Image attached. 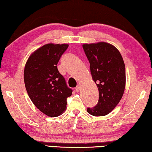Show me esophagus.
<instances>
[{
	"instance_id": "34e87169",
	"label": "esophagus",
	"mask_w": 152,
	"mask_h": 152,
	"mask_svg": "<svg viewBox=\"0 0 152 152\" xmlns=\"http://www.w3.org/2000/svg\"><path fill=\"white\" fill-rule=\"evenodd\" d=\"M75 89H76V92H79L80 91V84H78L77 86L76 87Z\"/></svg>"
}]
</instances>
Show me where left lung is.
<instances>
[{
	"label": "left lung",
	"instance_id": "obj_1",
	"mask_svg": "<svg viewBox=\"0 0 152 152\" xmlns=\"http://www.w3.org/2000/svg\"><path fill=\"white\" fill-rule=\"evenodd\" d=\"M92 80L99 92V99L87 112L94 117L105 116L115 109L124 93L126 76L124 61L119 51L106 42L84 43Z\"/></svg>",
	"mask_w": 152,
	"mask_h": 152
}]
</instances>
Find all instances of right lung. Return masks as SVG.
<instances>
[{
  "mask_svg": "<svg viewBox=\"0 0 152 152\" xmlns=\"http://www.w3.org/2000/svg\"><path fill=\"white\" fill-rule=\"evenodd\" d=\"M68 44L48 43L28 58L24 70L27 94L35 106L48 117H55L66 109L67 98L72 90L66 85L57 64Z\"/></svg>",
  "mask_w": 152,
  "mask_h": 152,
  "instance_id": "add662e5",
  "label": "right lung"
}]
</instances>
